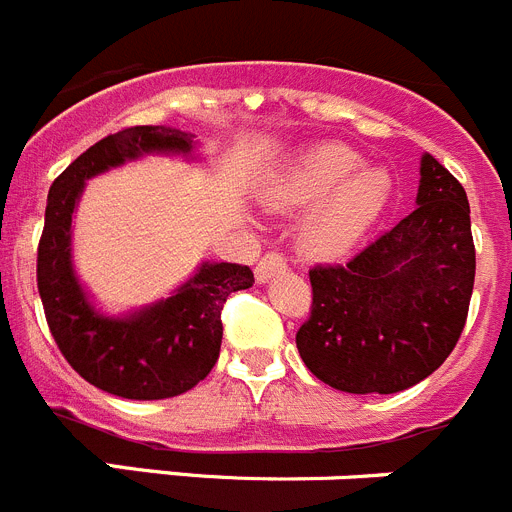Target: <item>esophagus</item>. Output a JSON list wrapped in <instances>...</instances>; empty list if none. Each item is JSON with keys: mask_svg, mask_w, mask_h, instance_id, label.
Here are the masks:
<instances>
[{"mask_svg": "<svg viewBox=\"0 0 512 512\" xmlns=\"http://www.w3.org/2000/svg\"><path fill=\"white\" fill-rule=\"evenodd\" d=\"M284 266H287V261H284V256L276 251L266 253V256H261V261L256 264V281H269L271 276L279 274V271H284Z\"/></svg>", "mask_w": 512, "mask_h": 512, "instance_id": "34e87169", "label": "esophagus"}]
</instances>
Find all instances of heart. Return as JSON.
<instances>
[{
  "label": "heart",
  "instance_id": "b5f03b06",
  "mask_svg": "<svg viewBox=\"0 0 512 512\" xmlns=\"http://www.w3.org/2000/svg\"><path fill=\"white\" fill-rule=\"evenodd\" d=\"M393 195L383 167H363V157L345 144L307 149L269 192L274 213H307L299 220L297 246L309 259H342L378 223Z\"/></svg>",
  "mask_w": 512,
  "mask_h": 512
}]
</instances>
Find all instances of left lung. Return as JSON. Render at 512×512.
<instances>
[{"label":"left lung","mask_w":512,"mask_h":512,"mask_svg":"<svg viewBox=\"0 0 512 512\" xmlns=\"http://www.w3.org/2000/svg\"><path fill=\"white\" fill-rule=\"evenodd\" d=\"M312 312L297 348L322 383L398 393L457 345L475 287L470 203L457 177L421 157L416 210L348 264L314 266Z\"/></svg>","instance_id":"1"}]
</instances>
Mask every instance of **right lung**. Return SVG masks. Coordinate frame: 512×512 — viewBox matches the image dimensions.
<instances>
[{
	"instance_id": "1",
	"label": "right lung",
	"mask_w": 512,
	"mask_h": 512,
	"mask_svg": "<svg viewBox=\"0 0 512 512\" xmlns=\"http://www.w3.org/2000/svg\"><path fill=\"white\" fill-rule=\"evenodd\" d=\"M192 134L172 126H129L88 147L53 182L37 246V292L60 353L91 386L134 401L172 398L198 386L220 355V312L228 294L253 287L241 264H208L172 297L126 317H106L88 302L73 271V210L86 180L144 157L185 154Z\"/></svg>"
}]
</instances>
